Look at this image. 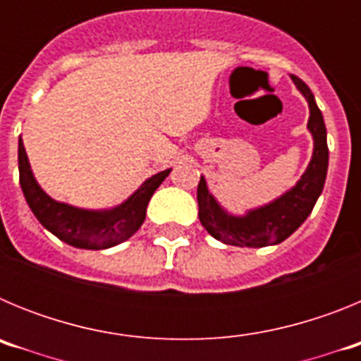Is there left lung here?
Returning <instances> with one entry per match:
<instances>
[{
	"label": "left lung",
	"mask_w": 361,
	"mask_h": 361,
	"mask_svg": "<svg viewBox=\"0 0 361 361\" xmlns=\"http://www.w3.org/2000/svg\"><path fill=\"white\" fill-rule=\"evenodd\" d=\"M291 79L309 104L311 116H309L307 128L314 141L311 162L296 186H293L273 202L266 204L262 208L250 209L242 216L229 215L209 193L206 178L200 177L199 188H197L199 219L206 231L224 244L240 245V247H266V245L280 244L304 224V220L311 215L324 190L327 166H329V148H327L324 116L317 106L314 95L309 90V86L296 75H291Z\"/></svg>",
	"instance_id": "1"
}]
</instances>
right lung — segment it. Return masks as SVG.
I'll use <instances>...</instances> for the list:
<instances>
[{
  "label": "right lung",
  "mask_w": 361,
  "mask_h": 361,
  "mask_svg": "<svg viewBox=\"0 0 361 361\" xmlns=\"http://www.w3.org/2000/svg\"><path fill=\"white\" fill-rule=\"evenodd\" d=\"M18 164L19 184L23 195L41 226L56 235L59 240L81 250H106L128 240L142 226L149 199L171 171L164 170L146 178L132 197L116 208L95 212V209H82L65 202H57L44 193L32 173L21 137L18 145Z\"/></svg>",
  "instance_id": "1"
}]
</instances>
